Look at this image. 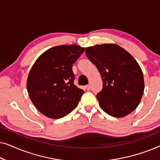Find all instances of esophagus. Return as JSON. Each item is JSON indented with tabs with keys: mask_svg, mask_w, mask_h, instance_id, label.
<instances>
[{
	"mask_svg": "<svg viewBox=\"0 0 160 160\" xmlns=\"http://www.w3.org/2000/svg\"><path fill=\"white\" fill-rule=\"evenodd\" d=\"M85 89H87V90H90V86H89V84H87L85 86Z\"/></svg>",
	"mask_w": 160,
	"mask_h": 160,
	"instance_id": "1",
	"label": "esophagus"
}]
</instances>
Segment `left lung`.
<instances>
[{"label": "left lung", "instance_id": "obj_1", "mask_svg": "<svg viewBox=\"0 0 160 160\" xmlns=\"http://www.w3.org/2000/svg\"><path fill=\"white\" fill-rule=\"evenodd\" d=\"M85 54L102 77V89L96 96L100 108L114 117L132 112L144 91L143 72L135 58L115 43L87 47Z\"/></svg>", "mask_w": 160, "mask_h": 160}]
</instances>
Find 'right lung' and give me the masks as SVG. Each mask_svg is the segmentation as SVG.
Here are the masks:
<instances>
[{"mask_svg":"<svg viewBox=\"0 0 160 160\" xmlns=\"http://www.w3.org/2000/svg\"><path fill=\"white\" fill-rule=\"evenodd\" d=\"M84 50L76 44L57 46L41 54L32 65L28 92L36 108L47 117H64L78 106L84 92L73 84L72 66Z\"/></svg>","mask_w":160,"mask_h":160,"instance_id":"add662e5","label":"right lung"}]
</instances>
